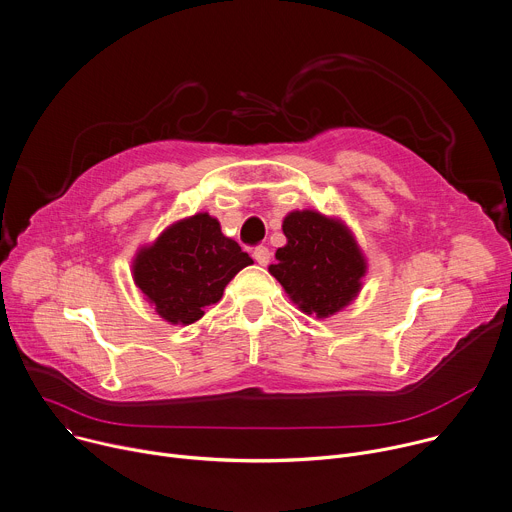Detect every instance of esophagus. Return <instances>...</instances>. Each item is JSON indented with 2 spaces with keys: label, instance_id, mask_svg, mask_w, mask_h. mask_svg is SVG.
Masks as SVG:
<instances>
[{
  "label": "esophagus",
  "instance_id": "1",
  "mask_svg": "<svg viewBox=\"0 0 512 512\" xmlns=\"http://www.w3.org/2000/svg\"><path fill=\"white\" fill-rule=\"evenodd\" d=\"M254 260H256L260 266H266V264L270 262V250L264 248V246L256 248V250H254Z\"/></svg>",
  "mask_w": 512,
  "mask_h": 512
}]
</instances>
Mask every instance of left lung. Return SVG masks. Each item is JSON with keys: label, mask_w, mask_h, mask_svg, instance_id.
Masks as SVG:
<instances>
[{"label": "left lung", "mask_w": 512, "mask_h": 512, "mask_svg": "<svg viewBox=\"0 0 512 512\" xmlns=\"http://www.w3.org/2000/svg\"><path fill=\"white\" fill-rule=\"evenodd\" d=\"M287 244L276 250L268 272L309 317L327 319L352 305L368 272V260L342 217L295 209L282 219Z\"/></svg>", "instance_id": "left-lung-1"}]
</instances>
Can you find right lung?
I'll list each match as a JSON object with an SVG mask.
<instances>
[{"mask_svg":"<svg viewBox=\"0 0 512 512\" xmlns=\"http://www.w3.org/2000/svg\"><path fill=\"white\" fill-rule=\"evenodd\" d=\"M252 258L236 240L221 234L207 211L166 225L158 238L136 250L134 285L154 313L170 325H191L221 301L230 280Z\"/></svg>","mask_w":512,"mask_h":512,"instance_id":"1","label":"right lung"}]
</instances>
